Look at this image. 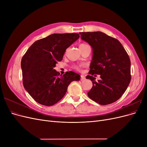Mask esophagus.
Masks as SVG:
<instances>
[{"instance_id":"1","label":"esophagus","mask_w":147,"mask_h":147,"mask_svg":"<svg viewBox=\"0 0 147 147\" xmlns=\"http://www.w3.org/2000/svg\"><path fill=\"white\" fill-rule=\"evenodd\" d=\"M81 79H82V80H84L86 79V78H85V77L83 75H81Z\"/></svg>"}]
</instances>
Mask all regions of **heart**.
<instances>
[{"mask_svg": "<svg viewBox=\"0 0 147 147\" xmlns=\"http://www.w3.org/2000/svg\"><path fill=\"white\" fill-rule=\"evenodd\" d=\"M86 45V44H81L80 45ZM73 67L75 69H77V70H80L81 69V67H82V66L81 65H75V66H74Z\"/></svg>", "mask_w": 147, "mask_h": 147, "instance_id": "heart-1", "label": "heart"}]
</instances>
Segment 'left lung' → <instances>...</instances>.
<instances>
[{"label":"left lung","mask_w":147,"mask_h":147,"mask_svg":"<svg viewBox=\"0 0 147 147\" xmlns=\"http://www.w3.org/2000/svg\"><path fill=\"white\" fill-rule=\"evenodd\" d=\"M81 38L92 48L90 74L100 75V80L87 75L92 82L88 92L91 99L100 105H108L119 99L130 83L131 61L117 39L102 32H80Z\"/></svg>","instance_id":"left-lung-1"}]
</instances>
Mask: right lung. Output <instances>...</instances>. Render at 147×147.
I'll use <instances>...</instances> for the list:
<instances>
[{
    "label": "right lung",
    "mask_w": 147,
    "mask_h": 147,
    "mask_svg": "<svg viewBox=\"0 0 147 147\" xmlns=\"http://www.w3.org/2000/svg\"><path fill=\"white\" fill-rule=\"evenodd\" d=\"M79 37L77 33L53 34L35 42L23 56V85L38 103L55 104L64 96L71 82L80 80V75L72 71L59 76L54 69L57 62L63 60L66 49Z\"/></svg>",
    "instance_id": "obj_1"
}]
</instances>
